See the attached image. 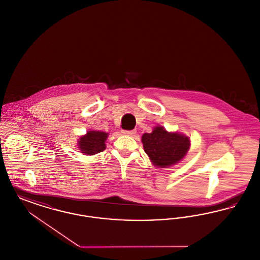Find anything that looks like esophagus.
I'll return each mask as SVG.
<instances>
[{"mask_svg":"<svg viewBox=\"0 0 260 260\" xmlns=\"http://www.w3.org/2000/svg\"><path fill=\"white\" fill-rule=\"evenodd\" d=\"M125 136H135L136 134V129H132V131H123L122 132Z\"/></svg>","mask_w":260,"mask_h":260,"instance_id":"1","label":"esophagus"}]
</instances>
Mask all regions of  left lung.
Wrapping results in <instances>:
<instances>
[{
	"label": "left lung",
	"mask_w": 260,
	"mask_h": 260,
	"mask_svg": "<svg viewBox=\"0 0 260 260\" xmlns=\"http://www.w3.org/2000/svg\"><path fill=\"white\" fill-rule=\"evenodd\" d=\"M142 143L150 160L160 168L180 161L190 147V140L187 136L168 133L162 126H156L151 134H144Z\"/></svg>",
	"instance_id": "left-lung-1"
}]
</instances>
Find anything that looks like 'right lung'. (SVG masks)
I'll use <instances>...</instances> for the list:
<instances>
[{
    "instance_id": "1",
    "label": "right lung",
    "mask_w": 260,
    "mask_h": 260,
    "mask_svg": "<svg viewBox=\"0 0 260 260\" xmlns=\"http://www.w3.org/2000/svg\"><path fill=\"white\" fill-rule=\"evenodd\" d=\"M107 134L99 131H90L85 136H82L79 140V148L82 153L87 155H94L102 152L105 149V140Z\"/></svg>"
}]
</instances>
